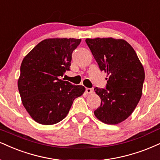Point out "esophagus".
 Listing matches in <instances>:
<instances>
[{"mask_svg": "<svg viewBox=\"0 0 160 160\" xmlns=\"http://www.w3.org/2000/svg\"><path fill=\"white\" fill-rule=\"evenodd\" d=\"M86 92L88 94H91L93 92V90H92L91 88H86Z\"/></svg>", "mask_w": 160, "mask_h": 160, "instance_id": "1", "label": "esophagus"}]
</instances>
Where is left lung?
<instances>
[{
  "mask_svg": "<svg viewBox=\"0 0 160 160\" xmlns=\"http://www.w3.org/2000/svg\"><path fill=\"white\" fill-rule=\"evenodd\" d=\"M85 41L108 77L106 89H94L101 98V105L94 114L105 124L121 123L131 115L141 98L145 80L142 64L124 39L96 38Z\"/></svg>",
  "mask_w": 160,
  "mask_h": 160,
  "instance_id": "8db88e82",
  "label": "left lung"
}]
</instances>
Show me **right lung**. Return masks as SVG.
<instances>
[{"label": "right lung", "mask_w": 160, "mask_h": 160, "mask_svg": "<svg viewBox=\"0 0 160 160\" xmlns=\"http://www.w3.org/2000/svg\"><path fill=\"white\" fill-rule=\"evenodd\" d=\"M81 41L45 39L23 58L18 88L23 107L38 123L50 125L62 121L75 98L85 91L84 86L59 78L70 70L72 52Z\"/></svg>", "instance_id": "1"}]
</instances>
